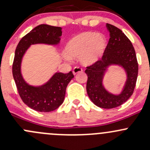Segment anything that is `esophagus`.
<instances>
[{
    "mask_svg": "<svg viewBox=\"0 0 150 150\" xmlns=\"http://www.w3.org/2000/svg\"><path fill=\"white\" fill-rule=\"evenodd\" d=\"M82 72H83V69L80 67H75L73 68V70H72V72H73L74 75H76V74Z\"/></svg>",
    "mask_w": 150,
    "mask_h": 150,
    "instance_id": "esophagus-1",
    "label": "esophagus"
}]
</instances>
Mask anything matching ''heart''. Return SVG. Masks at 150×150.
Returning a JSON list of instances; mask_svg holds the SVG:
<instances>
[{"mask_svg": "<svg viewBox=\"0 0 150 150\" xmlns=\"http://www.w3.org/2000/svg\"><path fill=\"white\" fill-rule=\"evenodd\" d=\"M106 45V39L103 34L85 31L67 42L65 52L70 57H79L80 62L84 65H91L101 58ZM69 57H66V59H70Z\"/></svg>", "mask_w": 150, "mask_h": 150, "instance_id": "obj_1", "label": "heart"}]
</instances>
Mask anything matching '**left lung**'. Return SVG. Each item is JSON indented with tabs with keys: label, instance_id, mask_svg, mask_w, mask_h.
Instances as JSON below:
<instances>
[{
	"label": "left lung",
	"instance_id": "1",
	"mask_svg": "<svg viewBox=\"0 0 150 150\" xmlns=\"http://www.w3.org/2000/svg\"><path fill=\"white\" fill-rule=\"evenodd\" d=\"M110 39L101 59L87 66L86 90L93 103L103 108H113L125 103L133 94L138 76L136 52L129 38L121 29L106 23ZM119 64L127 71V80L122 93L115 96L107 92L102 85L104 71L110 64Z\"/></svg>",
	"mask_w": 150,
	"mask_h": 150
}]
</instances>
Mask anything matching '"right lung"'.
Returning a JSON list of instances; mask_svg holds the SVG:
<instances>
[{
    "instance_id": "right-lung-1",
    "label": "right lung",
    "mask_w": 150,
    "mask_h": 150,
    "mask_svg": "<svg viewBox=\"0 0 150 150\" xmlns=\"http://www.w3.org/2000/svg\"><path fill=\"white\" fill-rule=\"evenodd\" d=\"M62 28L47 24L37 26L22 37L15 51L12 72L17 91L26 105L39 112L54 111L64 101L66 88L74 78L72 71L67 74L57 72L45 85L40 87L29 86L22 78L21 62L23 55L31 45L43 43L57 45L60 41Z\"/></svg>"
}]
</instances>
